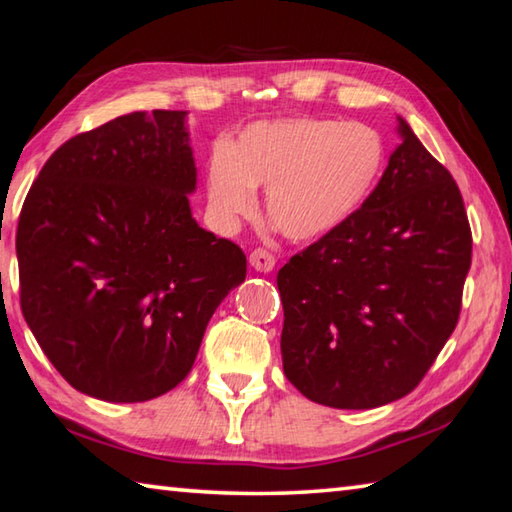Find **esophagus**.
I'll use <instances>...</instances> for the list:
<instances>
[{"label": "esophagus", "instance_id": "obj_1", "mask_svg": "<svg viewBox=\"0 0 512 512\" xmlns=\"http://www.w3.org/2000/svg\"><path fill=\"white\" fill-rule=\"evenodd\" d=\"M248 262L259 273H271L273 268H275V257L268 253V250H264V248H255L253 253H250Z\"/></svg>", "mask_w": 512, "mask_h": 512}]
</instances>
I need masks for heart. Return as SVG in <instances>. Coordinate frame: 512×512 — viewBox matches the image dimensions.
Here are the masks:
<instances>
[{
  "label": "heart",
  "mask_w": 512,
  "mask_h": 512,
  "mask_svg": "<svg viewBox=\"0 0 512 512\" xmlns=\"http://www.w3.org/2000/svg\"><path fill=\"white\" fill-rule=\"evenodd\" d=\"M386 144L366 124L336 119L257 121L207 164V198L216 223L235 225L268 189V219L293 241H314L361 210L381 178Z\"/></svg>",
  "instance_id": "heart-1"
}]
</instances>
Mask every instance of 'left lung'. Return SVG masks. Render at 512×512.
I'll return each instance as SVG.
<instances>
[{"mask_svg": "<svg viewBox=\"0 0 512 512\" xmlns=\"http://www.w3.org/2000/svg\"><path fill=\"white\" fill-rule=\"evenodd\" d=\"M397 119L402 144L361 210L277 273L284 375L332 409L409 395L461 314L472 264L463 196Z\"/></svg>", "mask_w": 512, "mask_h": 512, "instance_id": "obj_1", "label": "left lung"}]
</instances>
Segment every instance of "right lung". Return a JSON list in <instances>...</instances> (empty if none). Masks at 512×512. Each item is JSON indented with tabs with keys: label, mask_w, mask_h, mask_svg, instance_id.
<instances>
[{
	"label": "right lung",
	"mask_w": 512,
	"mask_h": 512,
	"mask_svg": "<svg viewBox=\"0 0 512 512\" xmlns=\"http://www.w3.org/2000/svg\"><path fill=\"white\" fill-rule=\"evenodd\" d=\"M185 110L131 112L67 140L17 223L20 305L76 391L160 397L192 370L205 327L246 280V255L192 216Z\"/></svg>",
	"instance_id": "add662e5"
}]
</instances>
